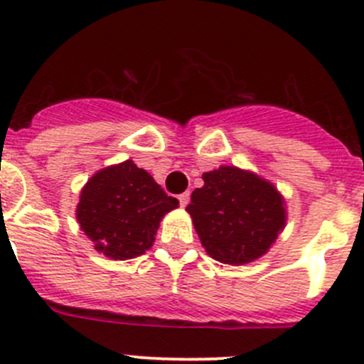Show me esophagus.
<instances>
[{
  "label": "esophagus",
  "mask_w": 364,
  "mask_h": 364,
  "mask_svg": "<svg viewBox=\"0 0 364 364\" xmlns=\"http://www.w3.org/2000/svg\"><path fill=\"white\" fill-rule=\"evenodd\" d=\"M178 199H179V204H181V206H186L190 200V192H183Z\"/></svg>",
  "instance_id": "obj_1"
}]
</instances>
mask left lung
<instances>
[{
    "mask_svg": "<svg viewBox=\"0 0 364 364\" xmlns=\"http://www.w3.org/2000/svg\"><path fill=\"white\" fill-rule=\"evenodd\" d=\"M203 179L186 211L206 252L225 264L263 256L287 222L279 192L252 172L225 165Z\"/></svg>",
    "mask_w": 364,
    "mask_h": 364,
    "instance_id": "left-lung-1",
    "label": "left lung"
}]
</instances>
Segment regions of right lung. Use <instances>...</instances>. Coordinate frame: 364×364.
Segmentation results:
<instances>
[{
	"instance_id": "right-lung-1",
	"label": "right lung",
	"mask_w": 364,
	"mask_h": 364,
	"mask_svg": "<svg viewBox=\"0 0 364 364\" xmlns=\"http://www.w3.org/2000/svg\"><path fill=\"white\" fill-rule=\"evenodd\" d=\"M178 204L144 168L126 160L88 179L76 218L100 252L132 259L153 245L160 220Z\"/></svg>"
}]
</instances>
